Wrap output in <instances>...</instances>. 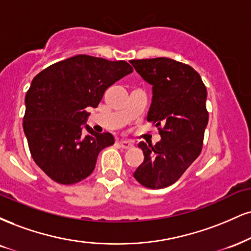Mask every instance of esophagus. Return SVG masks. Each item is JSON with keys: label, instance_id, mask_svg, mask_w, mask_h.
Returning a JSON list of instances; mask_svg holds the SVG:
<instances>
[{"label": "esophagus", "instance_id": "esophagus-1", "mask_svg": "<svg viewBox=\"0 0 251 251\" xmlns=\"http://www.w3.org/2000/svg\"><path fill=\"white\" fill-rule=\"evenodd\" d=\"M119 145L122 146V149L124 150H129L133 147V143H131V141H127V140H122L119 141Z\"/></svg>", "mask_w": 251, "mask_h": 251}]
</instances>
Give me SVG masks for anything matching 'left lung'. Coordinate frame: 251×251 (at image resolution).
<instances>
[{
    "label": "left lung",
    "instance_id": "1",
    "mask_svg": "<svg viewBox=\"0 0 251 251\" xmlns=\"http://www.w3.org/2000/svg\"><path fill=\"white\" fill-rule=\"evenodd\" d=\"M152 85L153 98L147 122L158 127L161 140L154 146L144 141V162L133 176L146 188L173 185L200 155L208 124L207 89L192 66L158 57L129 60Z\"/></svg>",
    "mask_w": 251,
    "mask_h": 251
}]
</instances>
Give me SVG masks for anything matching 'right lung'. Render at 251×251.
Returning a JSON list of instances; mask_svg holds the SVG:
<instances>
[{"instance_id": "add662e5", "label": "right lung", "mask_w": 251, "mask_h": 251, "mask_svg": "<svg viewBox=\"0 0 251 251\" xmlns=\"http://www.w3.org/2000/svg\"><path fill=\"white\" fill-rule=\"evenodd\" d=\"M133 71L125 60L77 55L42 70L25 96L24 133L32 159L51 180L74 185L95 170L99 152L114 144L111 133L81 125L87 107H97L104 92Z\"/></svg>"}]
</instances>
